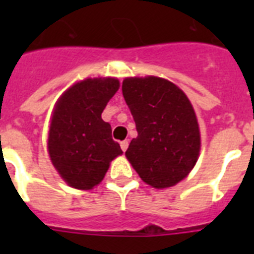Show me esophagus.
<instances>
[{
    "instance_id": "1",
    "label": "esophagus",
    "mask_w": 254,
    "mask_h": 254,
    "mask_svg": "<svg viewBox=\"0 0 254 254\" xmlns=\"http://www.w3.org/2000/svg\"><path fill=\"white\" fill-rule=\"evenodd\" d=\"M120 146H121L123 151H127V146H129V141H127V139H125V141H121V143H120Z\"/></svg>"
}]
</instances>
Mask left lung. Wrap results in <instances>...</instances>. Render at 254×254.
<instances>
[{
	"mask_svg": "<svg viewBox=\"0 0 254 254\" xmlns=\"http://www.w3.org/2000/svg\"><path fill=\"white\" fill-rule=\"evenodd\" d=\"M123 95L137 138L125 151L145 183L166 189L185 179L200 151L196 116L185 92L162 77H127Z\"/></svg>",
	"mask_w": 254,
	"mask_h": 254,
	"instance_id": "left-lung-1",
	"label": "left lung"
}]
</instances>
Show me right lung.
Here are the masks:
<instances>
[{"mask_svg": "<svg viewBox=\"0 0 254 254\" xmlns=\"http://www.w3.org/2000/svg\"><path fill=\"white\" fill-rule=\"evenodd\" d=\"M119 87L115 77L85 79L68 88L54 108L49 154L59 175L73 189H93L109 163L123 154L119 142L112 139L111 125L101 119Z\"/></svg>", "mask_w": 254, "mask_h": 254, "instance_id": "1", "label": "right lung"}]
</instances>
